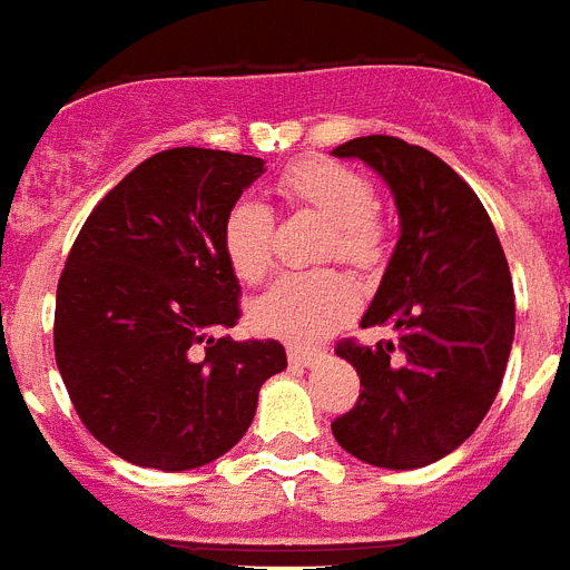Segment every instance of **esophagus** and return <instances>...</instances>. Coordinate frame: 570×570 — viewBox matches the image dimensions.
<instances>
[{"label":"esophagus","instance_id":"esophagus-1","mask_svg":"<svg viewBox=\"0 0 570 570\" xmlns=\"http://www.w3.org/2000/svg\"><path fill=\"white\" fill-rule=\"evenodd\" d=\"M286 354H289V360H293V363H301V365H313L316 360H322V354H318V351L301 348V345H289V348H286Z\"/></svg>","mask_w":570,"mask_h":570}]
</instances>
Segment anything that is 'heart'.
Listing matches in <instances>:
<instances>
[{
    "mask_svg": "<svg viewBox=\"0 0 570 570\" xmlns=\"http://www.w3.org/2000/svg\"><path fill=\"white\" fill-rule=\"evenodd\" d=\"M275 193L289 210L313 213L327 222L318 261L372 269L386 248V230L374 213V187L360 169L327 157L298 160L277 178ZM222 254L243 284H261L272 269L275 219L252 198H239L225 210L219 228ZM354 286L333 269L281 277L252 309L254 325L293 342H316L348 318Z\"/></svg>",
    "mask_w": 570,
    "mask_h": 570,
    "instance_id": "b5f03b06",
    "label": "heart"
}]
</instances>
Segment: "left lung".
Masks as SVG:
<instances>
[{
    "instance_id": "left-lung-1",
    "label": "left lung",
    "mask_w": 570,
    "mask_h": 570,
    "mask_svg": "<svg viewBox=\"0 0 570 570\" xmlns=\"http://www.w3.org/2000/svg\"><path fill=\"white\" fill-rule=\"evenodd\" d=\"M333 155L386 178L401 239L360 322L392 327L395 340L336 342L363 390L331 430L368 465L421 469L460 448L501 390L515 333L507 254L478 193L433 151L368 134Z\"/></svg>"
}]
</instances>
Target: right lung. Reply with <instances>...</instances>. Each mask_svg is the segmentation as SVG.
<instances>
[{"instance_id": "1", "label": "right lung", "mask_w": 570, "mask_h": 570, "mask_svg": "<svg viewBox=\"0 0 570 570\" xmlns=\"http://www.w3.org/2000/svg\"><path fill=\"white\" fill-rule=\"evenodd\" d=\"M263 160L180 146L134 166L92 207L55 301V360L78 419L122 460L187 471L237 445L257 392L286 368L239 322L222 216Z\"/></svg>"}]
</instances>
